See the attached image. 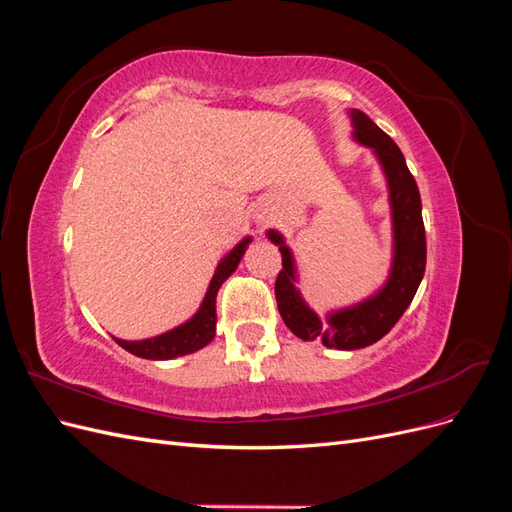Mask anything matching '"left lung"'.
Returning a JSON list of instances; mask_svg holds the SVG:
<instances>
[{
    "label": "left lung",
    "instance_id": "obj_1",
    "mask_svg": "<svg viewBox=\"0 0 512 512\" xmlns=\"http://www.w3.org/2000/svg\"><path fill=\"white\" fill-rule=\"evenodd\" d=\"M348 117L352 138L374 153L382 168L386 190H389L393 256L384 284L363 301L331 309L327 316L320 318L299 290L297 260L286 245L284 235L275 228L267 230L269 241L282 252V271L275 282L277 309L282 320L303 342H322L335 350H359L376 344L389 333L412 303L427 262L421 194L406 166L404 153L363 111L350 108Z\"/></svg>",
    "mask_w": 512,
    "mask_h": 512
}]
</instances>
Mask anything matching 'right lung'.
Segmentation results:
<instances>
[{
	"mask_svg": "<svg viewBox=\"0 0 512 512\" xmlns=\"http://www.w3.org/2000/svg\"><path fill=\"white\" fill-rule=\"evenodd\" d=\"M250 243H252V237H243L218 262V267H215V273L209 282V288L205 292V299L190 320H185L179 324V327L170 329L166 333H160L156 337L136 339V342L113 337L115 342L121 348L132 352L134 356H141V359H151V361L177 359V356L192 354L200 348H205L215 337V322H218V314H215V299H218V290L228 280V277L235 273V269L239 267V262Z\"/></svg>",
	"mask_w": 512,
	"mask_h": 512,
	"instance_id": "add662e5",
	"label": "right lung"
}]
</instances>
